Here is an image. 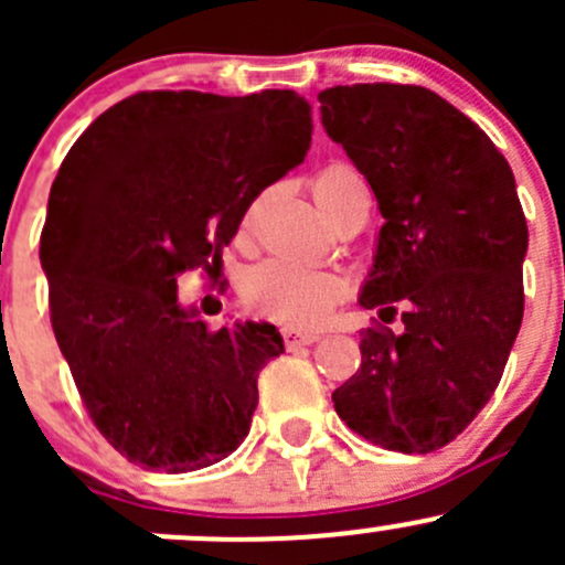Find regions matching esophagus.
Masks as SVG:
<instances>
[{"label": "esophagus", "instance_id": "1", "mask_svg": "<svg viewBox=\"0 0 565 565\" xmlns=\"http://www.w3.org/2000/svg\"><path fill=\"white\" fill-rule=\"evenodd\" d=\"M281 335L287 350H295V347H303V344H315V341L322 339V333H317V330H292V328H284Z\"/></svg>", "mask_w": 565, "mask_h": 565}]
</instances>
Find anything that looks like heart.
I'll use <instances>...</instances> for the list:
<instances>
[{"instance_id":"1","label":"heart","mask_w":565,"mask_h":565,"mask_svg":"<svg viewBox=\"0 0 565 565\" xmlns=\"http://www.w3.org/2000/svg\"><path fill=\"white\" fill-rule=\"evenodd\" d=\"M355 185H363L347 163H330L311 182L315 199L324 213L335 207ZM347 278L333 270L300 265L292 259H267L243 278V303L250 315L273 319L287 328H311L344 298Z\"/></svg>"}]
</instances>
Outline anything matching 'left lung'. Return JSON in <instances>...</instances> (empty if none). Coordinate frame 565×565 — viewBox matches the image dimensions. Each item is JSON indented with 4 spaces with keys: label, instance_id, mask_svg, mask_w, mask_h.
I'll list each match as a JSON object with an SVG mask.
<instances>
[{
    "label": "left lung",
    "instance_id": "left-lung-1",
    "mask_svg": "<svg viewBox=\"0 0 565 565\" xmlns=\"http://www.w3.org/2000/svg\"><path fill=\"white\" fill-rule=\"evenodd\" d=\"M322 125L369 180L385 224L358 303L361 369L333 391L339 418L374 446L431 454L483 409L525 311L527 224L514 172L487 134L415 84L319 93Z\"/></svg>",
    "mask_w": 565,
    "mask_h": 565
}]
</instances>
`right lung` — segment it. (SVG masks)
<instances>
[{"label":"right lung","instance_id":"1","mask_svg":"<svg viewBox=\"0 0 565 565\" xmlns=\"http://www.w3.org/2000/svg\"><path fill=\"white\" fill-rule=\"evenodd\" d=\"M311 128L292 89H156L100 114L62 161L40 235L51 328L93 424L134 465L202 470L248 435L281 333L207 330L177 276H218L250 202L303 163Z\"/></svg>","mask_w":565,"mask_h":565}]
</instances>
